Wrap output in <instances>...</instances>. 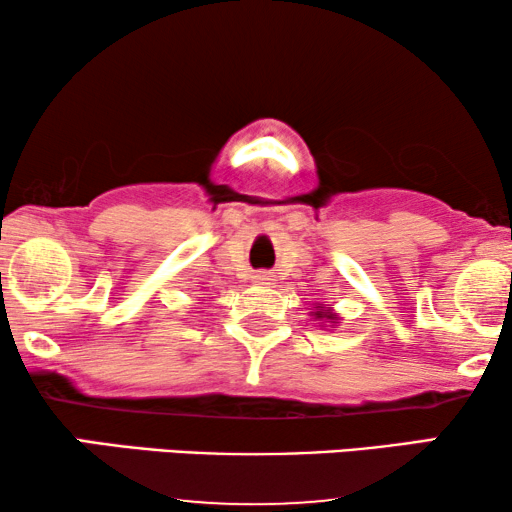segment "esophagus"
<instances>
[{
  "instance_id": "obj_1",
  "label": "esophagus",
  "mask_w": 512,
  "mask_h": 512,
  "mask_svg": "<svg viewBox=\"0 0 512 512\" xmlns=\"http://www.w3.org/2000/svg\"><path fill=\"white\" fill-rule=\"evenodd\" d=\"M270 279V275H265V272H261V275H258V282H268Z\"/></svg>"
}]
</instances>
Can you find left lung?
Wrapping results in <instances>:
<instances>
[{"label": "left lung", "mask_w": 512, "mask_h": 512, "mask_svg": "<svg viewBox=\"0 0 512 512\" xmlns=\"http://www.w3.org/2000/svg\"><path fill=\"white\" fill-rule=\"evenodd\" d=\"M317 314L319 319H331V324H335V314H331V312H314Z\"/></svg>", "instance_id": "8db88e82"}]
</instances>
